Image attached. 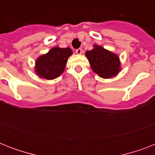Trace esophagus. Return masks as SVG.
<instances>
[{
  "mask_svg": "<svg viewBox=\"0 0 155 155\" xmlns=\"http://www.w3.org/2000/svg\"><path fill=\"white\" fill-rule=\"evenodd\" d=\"M75 53L77 54H81L83 53V50L81 48H79V49L75 50Z\"/></svg>",
  "mask_w": 155,
  "mask_h": 155,
  "instance_id": "esophagus-1",
  "label": "esophagus"
}]
</instances>
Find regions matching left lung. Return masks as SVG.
I'll return each mask as SVG.
<instances>
[{"label":"left lung","mask_w":155,"mask_h":155,"mask_svg":"<svg viewBox=\"0 0 155 155\" xmlns=\"http://www.w3.org/2000/svg\"><path fill=\"white\" fill-rule=\"evenodd\" d=\"M93 47V49L85 53L92 71L104 79L116 76L120 71L118 55L98 45Z\"/></svg>","instance_id":"1"}]
</instances>
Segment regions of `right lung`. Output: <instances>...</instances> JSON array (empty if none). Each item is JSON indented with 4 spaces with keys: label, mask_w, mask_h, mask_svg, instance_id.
<instances>
[{
    "label": "right lung",
    "mask_w": 155,
    "mask_h": 155,
    "mask_svg": "<svg viewBox=\"0 0 155 155\" xmlns=\"http://www.w3.org/2000/svg\"><path fill=\"white\" fill-rule=\"evenodd\" d=\"M72 54L71 48L54 47L45 54L37 58L35 62V73L39 77L54 80L58 77L65 70L69 56Z\"/></svg>",
    "instance_id": "add662e5"
}]
</instances>
